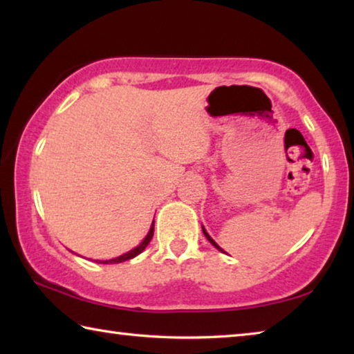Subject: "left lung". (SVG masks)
I'll use <instances>...</instances> for the list:
<instances>
[{
  "mask_svg": "<svg viewBox=\"0 0 354 354\" xmlns=\"http://www.w3.org/2000/svg\"><path fill=\"white\" fill-rule=\"evenodd\" d=\"M201 227H203V234H205V236H206V239H207V241H209V242H211V243L214 245V247H215V248H217V250H220V251H223V250H221V248L218 247V245H217V243H215V241H214V239H212L211 236H209V234H207V231L205 230V226H201Z\"/></svg>",
  "mask_w": 354,
  "mask_h": 354,
  "instance_id": "1",
  "label": "left lung"
}]
</instances>
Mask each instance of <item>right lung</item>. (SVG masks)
Wrapping results in <instances>:
<instances>
[{"mask_svg": "<svg viewBox=\"0 0 354 354\" xmlns=\"http://www.w3.org/2000/svg\"><path fill=\"white\" fill-rule=\"evenodd\" d=\"M153 234H154V221L151 223V227H149V231H148L147 237L143 239V242H142L140 245H137L136 248H133L131 251H128V253H124V254H122V256L115 257V259L100 261V263H118V262H124V261H128V259H133V257H136L137 254H140L142 251L147 248V245H148V243H149V241H151V239H153Z\"/></svg>", "mask_w": 354, "mask_h": 354, "instance_id": "1", "label": "right lung"}]
</instances>
